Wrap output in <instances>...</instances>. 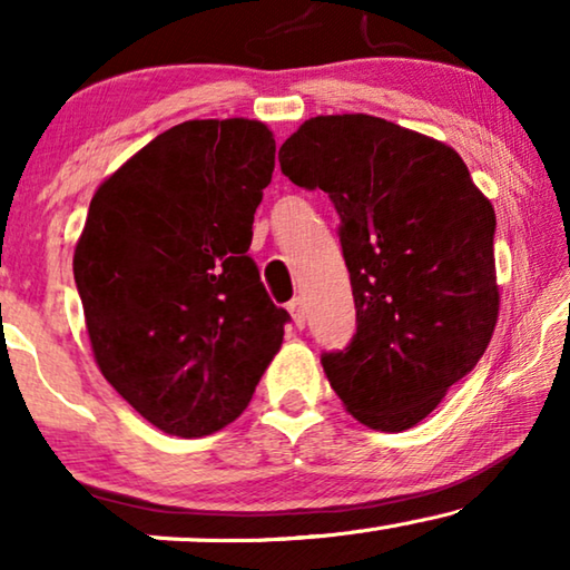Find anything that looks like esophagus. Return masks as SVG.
Segmentation results:
<instances>
[{
    "instance_id": "1",
    "label": "esophagus",
    "mask_w": 570,
    "mask_h": 570,
    "mask_svg": "<svg viewBox=\"0 0 570 570\" xmlns=\"http://www.w3.org/2000/svg\"><path fill=\"white\" fill-rule=\"evenodd\" d=\"M287 311H291L295 326L303 330V326H306V303H303L301 295H295V298L287 303Z\"/></svg>"
}]
</instances>
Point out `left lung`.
Segmentation results:
<instances>
[{"mask_svg": "<svg viewBox=\"0 0 570 570\" xmlns=\"http://www.w3.org/2000/svg\"><path fill=\"white\" fill-rule=\"evenodd\" d=\"M295 186L330 194L357 332L322 357L345 410L400 433L439 407L493 337L495 209L454 147L379 116L303 121L279 147Z\"/></svg>", "mask_w": 570, "mask_h": 570, "instance_id": "left-lung-1", "label": "left lung"}]
</instances>
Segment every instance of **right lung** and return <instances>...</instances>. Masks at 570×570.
I'll use <instances>...</instances> for the list:
<instances>
[{
  "label": "right lung",
  "mask_w": 570,
  "mask_h": 570,
  "mask_svg": "<svg viewBox=\"0 0 570 570\" xmlns=\"http://www.w3.org/2000/svg\"><path fill=\"white\" fill-rule=\"evenodd\" d=\"M272 170L267 124L194 119L92 194L72 259L92 357L163 433L230 425L283 345L291 316L246 254Z\"/></svg>",
  "instance_id": "right-lung-1"
}]
</instances>
